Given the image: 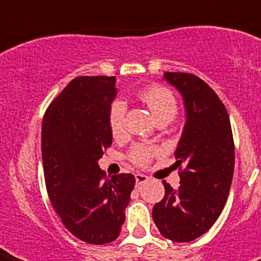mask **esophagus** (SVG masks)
Masks as SVG:
<instances>
[{
	"instance_id": "1",
	"label": "esophagus",
	"mask_w": 261,
	"mask_h": 261,
	"mask_svg": "<svg viewBox=\"0 0 261 261\" xmlns=\"http://www.w3.org/2000/svg\"><path fill=\"white\" fill-rule=\"evenodd\" d=\"M147 180H149V177H147L146 174H142V173L135 174V182H137V187L143 184V182H146Z\"/></svg>"
}]
</instances>
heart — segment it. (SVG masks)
Masks as SVG:
<instances>
[{
	"label": "heart",
	"instance_id": "1",
	"mask_svg": "<svg viewBox=\"0 0 261 261\" xmlns=\"http://www.w3.org/2000/svg\"><path fill=\"white\" fill-rule=\"evenodd\" d=\"M141 101L153 115L155 122L168 120L171 122L177 112V100L171 90L163 85H150L141 90L138 94ZM124 116H126V106L123 101H115L108 112V126L114 138H119L124 134ZM153 151L145 146H137L133 149L130 154L131 161L137 165H146L150 161Z\"/></svg>",
	"mask_w": 261,
	"mask_h": 261
}]
</instances>
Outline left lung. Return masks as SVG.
<instances>
[{
	"label": "left lung",
	"mask_w": 261,
	"mask_h": 261,
	"mask_svg": "<svg viewBox=\"0 0 261 261\" xmlns=\"http://www.w3.org/2000/svg\"><path fill=\"white\" fill-rule=\"evenodd\" d=\"M164 80L181 94L186 123L174 157L180 187L167 181L165 196L153 207L160 233L176 243L203 236L222 213L234 172V143L223 102L203 80L187 73H164Z\"/></svg>",
	"instance_id": "obj_1"
}]
</instances>
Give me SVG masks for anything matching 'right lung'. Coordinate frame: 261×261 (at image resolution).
Listing matches in <instances>:
<instances>
[{"mask_svg": "<svg viewBox=\"0 0 261 261\" xmlns=\"http://www.w3.org/2000/svg\"><path fill=\"white\" fill-rule=\"evenodd\" d=\"M116 77H77L47 108L42 159L51 204L71 234L101 245L118 239L134 190L131 173L106 177L98 167L112 143L108 112Z\"/></svg>", "mask_w": 261, "mask_h": 261, "instance_id": "add662e5", "label": "right lung"}]
</instances>
